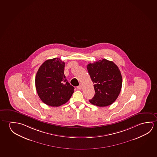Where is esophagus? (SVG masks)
Segmentation results:
<instances>
[{
	"instance_id": "34e87169",
	"label": "esophagus",
	"mask_w": 157,
	"mask_h": 157,
	"mask_svg": "<svg viewBox=\"0 0 157 157\" xmlns=\"http://www.w3.org/2000/svg\"><path fill=\"white\" fill-rule=\"evenodd\" d=\"M77 88L78 90H81L82 89V86L81 85H79V86H77Z\"/></svg>"
}]
</instances>
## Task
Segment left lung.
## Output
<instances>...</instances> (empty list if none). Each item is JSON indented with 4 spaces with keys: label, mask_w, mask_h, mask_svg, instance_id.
I'll use <instances>...</instances> for the list:
<instances>
[{
    "label": "left lung",
    "mask_w": 157,
    "mask_h": 157,
    "mask_svg": "<svg viewBox=\"0 0 157 157\" xmlns=\"http://www.w3.org/2000/svg\"><path fill=\"white\" fill-rule=\"evenodd\" d=\"M87 69L94 84L95 94L89 101L96 106H106L113 104L121 92L122 78L115 63L106 59L90 63Z\"/></svg>",
    "instance_id": "8db88e82"
}]
</instances>
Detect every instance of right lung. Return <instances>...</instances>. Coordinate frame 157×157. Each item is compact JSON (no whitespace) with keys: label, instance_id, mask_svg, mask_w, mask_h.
Here are the masks:
<instances>
[{"label":"right lung","instance_id":"right-lung-1","mask_svg":"<svg viewBox=\"0 0 157 157\" xmlns=\"http://www.w3.org/2000/svg\"><path fill=\"white\" fill-rule=\"evenodd\" d=\"M65 63L59 58L45 61L38 70L36 89L41 101L51 106H60L72 96L75 87L64 75Z\"/></svg>","mask_w":157,"mask_h":157}]
</instances>
